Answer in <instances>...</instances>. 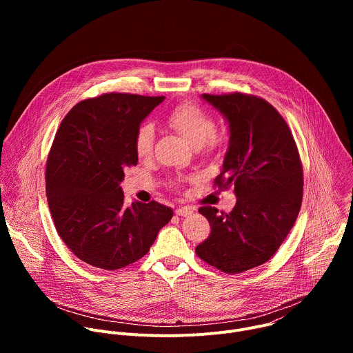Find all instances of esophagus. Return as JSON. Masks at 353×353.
<instances>
[{"label": "esophagus", "instance_id": "esophagus-1", "mask_svg": "<svg viewBox=\"0 0 353 353\" xmlns=\"http://www.w3.org/2000/svg\"><path fill=\"white\" fill-rule=\"evenodd\" d=\"M174 212L179 216H188V215H191L194 212V208H191V207H181V208H177Z\"/></svg>", "mask_w": 353, "mask_h": 353}]
</instances>
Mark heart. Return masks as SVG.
<instances>
[{"mask_svg": "<svg viewBox=\"0 0 353 353\" xmlns=\"http://www.w3.org/2000/svg\"><path fill=\"white\" fill-rule=\"evenodd\" d=\"M168 124L183 135L195 148H211L212 135L216 130L214 117L201 106L194 103H181L173 108L166 116ZM155 143L154 127L143 123L134 135V150L138 158L145 159L152 155Z\"/></svg>", "mask_w": 353, "mask_h": 353, "instance_id": "b5f03b06", "label": "heart"}]
</instances>
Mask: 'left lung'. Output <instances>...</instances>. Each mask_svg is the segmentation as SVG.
I'll use <instances>...</instances> for the list:
<instances>
[{
	"instance_id": "left-lung-1",
	"label": "left lung",
	"mask_w": 353,
	"mask_h": 353,
	"mask_svg": "<svg viewBox=\"0 0 353 353\" xmlns=\"http://www.w3.org/2000/svg\"><path fill=\"white\" fill-rule=\"evenodd\" d=\"M203 97L230 130L214 185L234 187L237 201L229 214L215 207L198 210L211 233L195 254L225 274H240L267 263L293 228L303 199V166L292 131L267 100L240 92Z\"/></svg>"
}]
</instances>
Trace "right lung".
<instances>
[{"instance_id":"obj_1","label":"right lung","mask_w":353,"mask_h":353,"mask_svg":"<svg viewBox=\"0 0 353 353\" xmlns=\"http://www.w3.org/2000/svg\"><path fill=\"white\" fill-rule=\"evenodd\" d=\"M165 96L105 93L61 121L46 166L47 203L59 236L83 263L106 271L142 259L173 211L157 201L127 207L120 183L138 163L134 135Z\"/></svg>"}]
</instances>
